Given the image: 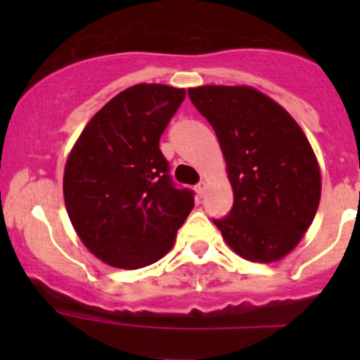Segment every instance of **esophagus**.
Masks as SVG:
<instances>
[{"label":"esophagus","instance_id":"esophagus-1","mask_svg":"<svg viewBox=\"0 0 360 360\" xmlns=\"http://www.w3.org/2000/svg\"><path fill=\"white\" fill-rule=\"evenodd\" d=\"M195 190H197V193H198V197H203V193H205V183H203V181H200V183L197 184V186H195Z\"/></svg>","mask_w":360,"mask_h":360}]
</instances>
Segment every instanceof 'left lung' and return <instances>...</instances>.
Instances as JSON below:
<instances>
[{
    "instance_id": "8db88e82",
    "label": "left lung",
    "mask_w": 360,
    "mask_h": 360,
    "mask_svg": "<svg viewBox=\"0 0 360 360\" xmlns=\"http://www.w3.org/2000/svg\"><path fill=\"white\" fill-rule=\"evenodd\" d=\"M188 96L216 132L233 188V207L214 224L245 259H281L301 240L321 200V170L303 130L250 86L207 85Z\"/></svg>"
}]
</instances>
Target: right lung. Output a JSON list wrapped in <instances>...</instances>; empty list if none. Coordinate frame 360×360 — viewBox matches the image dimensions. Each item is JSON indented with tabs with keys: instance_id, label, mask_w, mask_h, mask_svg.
I'll list each match as a JSON object with an SVG mask.
<instances>
[{
	"instance_id": "right-lung-1",
	"label": "right lung",
	"mask_w": 360,
	"mask_h": 360,
	"mask_svg": "<svg viewBox=\"0 0 360 360\" xmlns=\"http://www.w3.org/2000/svg\"><path fill=\"white\" fill-rule=\"evenodd\" d=\"M183 89L134 85L112 97L79 136L64 170V202L83 244L125 270L165 256L195 203L177 188L160 137Z\"/></svg>"
}]
</instances>
